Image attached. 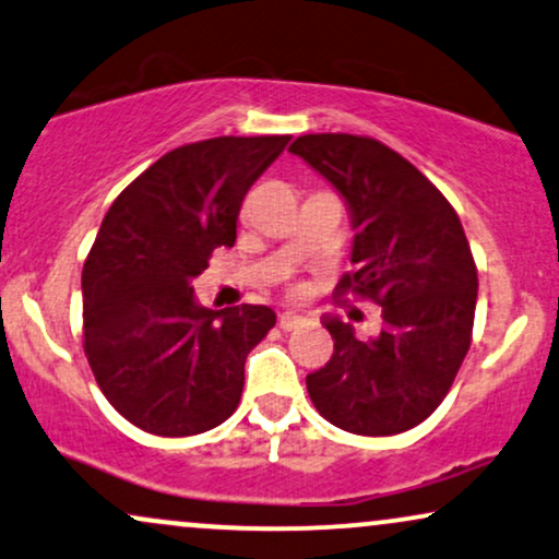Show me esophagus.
<instances>
[{"mask_svg": "<svg viewBox=\"0 0 559 559\" xmlns=\"http://www.w3.org/2000/svg\"><path fill=\"white\" fill-rule=\"evenodd\" d=\"M301 322H305V318H301L299 312H284L278 318V325L284 328V331H294V328H299Z\"/></svg>", "mask_w": 559, "mask_h": 559, "instance_id": "obj_1", "label": "esophagus"}]
</instances>
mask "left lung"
<instances>
[{
	"label": "left lung",
	"mask_w": 559,
	"mask_h": 559,
	"mask_svg": "<svg viewBox=\"0 0 559 559\" xmlns=\"http://www.w3.org/2000/svg\"><path fill=\"white\" fill-rule=\"evenodd\" d=\"M344 198L354 228L338 294L382 307V328L359 341L325 318L333 356L307 374L320 416L354 435H399L440 406L472 346L476 265L459 213L401 153L359 134H301L288 147Z\"/></svg>",
	"instance_id": "1"
}]
</instances>
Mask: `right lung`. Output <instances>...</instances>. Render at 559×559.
<instances>
[{"mask_svg":"<svg viewBox=\"0 0 559 559\" xmlns=\"http://www.w3.org/2000/svg\"><path fill=\"white\" fill-rule=\"evenodd\" d=\"M288 134L213 138L160 156L114 200L83 267V346L134 427L190 437L237 412L245 359L275 325L262 305L207 309L192 278L234 247L241 200Z\"/></svg>","mask_w":559,"mask_h":559,"instance_id":"1","label":"right lung"}]
</instances>
